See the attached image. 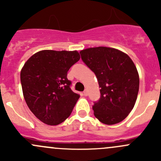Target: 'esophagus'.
<instances>
[{
  "instance_id": "34e87169",
  "label": "esophagus",
  "mask_w": 161,
  "mask_h": 161,
  "mask_svg": "<svg viewBox=\"0 0 161 161\" xmlns=\"http://www.w3.org/2000/svg\"><path fill=\"white\" fill-rule=\"evenodd\" d=\"M83 94L85 97H87V96H88V91H87V90H85L83 91Z\"/></svg>"
}]
</instances>
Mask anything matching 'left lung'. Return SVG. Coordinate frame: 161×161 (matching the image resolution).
<instances>
[{
	"label": "left lung",
	"instance_id": "8db88e82",
	"mask_svg": "<svg viewBox=\"0 0 161 161\" xmlns=\"http://www.w3.org/2000/svg\"><path fill=\"white\" fill-rule=\"evenodd\" d=\"M80 54L100 88V98L92 106L94 115L105 125L121 122L134 108L139 92V73L132 60L124 52L106 47L82 50Z\"/></svg>",
	"mask_w": 161,
	"mask_h": 161
}]
</instances>
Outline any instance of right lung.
<instances>
[{"label":"right lung","mask_w":161,"mask_h":161,"mask_svg":"<svg viewBox=\"0 0 161 161\" xmlns=\"http://www.w3.org/2000/svg\"><path fill=\"white\" fill-rule=\"evenodd\" d=\"M80 59L79 52L44 50L34 53L20 74L24 98L42 122L58 125L70 116L80 96L71 90L68 71Z\"/></svg>","instance_id":"1"}]
</instances>
